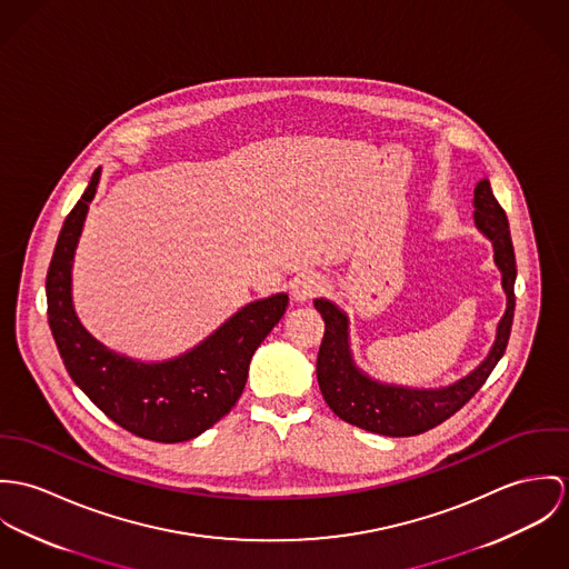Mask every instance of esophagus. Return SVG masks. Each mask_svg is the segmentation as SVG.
I'll use <instances>...</instances> for the list:
<instances>
[{"mask_svg": "<svg viewBox=\"0 0 569 569\" xmlns=\"http://www.w3.org/2000/svg\"><path fill=\"white\" fill-rule=\"evenodd\" d=\"M325 281L318 274H301L292 281V297L299 303H306L310 299H315L318 292H322Z\"/></svg>", "mask_w": 569, "mask_h": 569, "instance_id": "34e87169", "label": "esophagus"}]
</instances>
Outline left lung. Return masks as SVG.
<instances>
[{
	"label": "left lung",
	"instance_id": "8db88e82",
	"mask_svg": "<svg viewBox=\"0 0 569 569\" xmlns=\"http://www.w3.org/2000/svg\"><path fill=\"white\" fill-rule=\"evenodd\" d=\"M476 227L493 242L496 266L502 272L506 312L498 325L489 356L469 376L442 388H408L381 383L362 373L349 347V318L327 299H316L315 308L325 320V333L316 360V378L327 406L342 421L383 437H415L437 428L456 415L491 376L505 356L515 315V251L505 209L496 200L491 183L482 179L473 190Z\"/></svg>",
	"mask_w": 569,
	"mask_h": 569
}]
</instances>
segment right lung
I'll return each instance as SVG.
<instances>
[{
    "label": "right lung",
    "mask_w": 569,
    "mask_h": 569,
    "mask_svg": "<svg viewBox=\"0 0 569 569\" xmlns=\"http://www.w3.org/2000/svg\"><path fill=\"white\" fill-rule=\"evenodd\" d=\"M98 181L100 168L64 218L50 261L46 292L52 336L67 373L111 421L148 441H190L236 406L254 349L286 315L288 295L279 292L244 306L209 338L172 360L139 362L107 349L82 327L71 299L73 253Z\"/></svg>",
    "instance_id": "obj_1"
}]
</instances>
